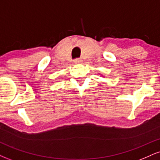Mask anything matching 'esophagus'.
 <instances>
[{"label":"esophagus","instance_id":"34e87169","mask_svg":"<svg viewBox=\"0 0 160 160\" xmlns=\"http://www.w3.org/2000/svg\"><path fill=\"white\" fill-rule=\"evenodd\" d=\"M82 58H75L74 59V62L75 63H80V62H82Z\"/></svg>","mask_w":160,"mask_h":160}]
</instances>
